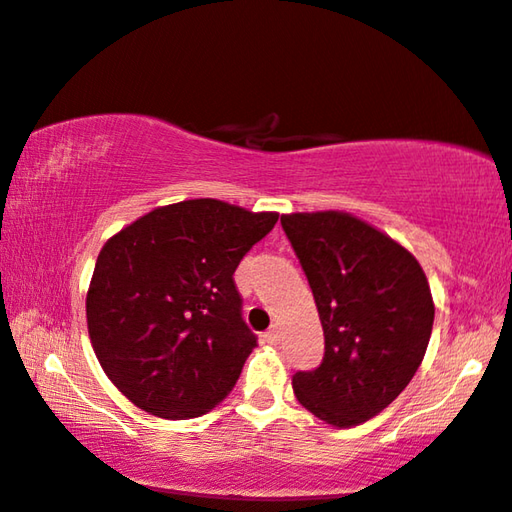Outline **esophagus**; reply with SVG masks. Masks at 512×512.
I'll return each instance as SVG.
<instances>
[{"label": "esophagus", "instance_id": "1", "mask_svg": "<svg viewBox=\"0 0 512 512\" xmlns=\"http://www.w3.org/2000/svg\"><path fill=\"white\" fill-rule=\"evenodd\" d=\"M264 339L269 344H278L280 342V330H278V326H271L269 330L264 332Z\"/></svg>", "mask_w": 512, "mask_h": 512}]
</instances>
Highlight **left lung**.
<instances>
[{
    "label": "left lung",
    "mask_w": 512,
    "mask_h": 512,
    "mask_svg": "<svg viewBox=\"0 0 512 512\" xmlns=\"http://www.w3.org/2000/svg\"><path fill=\"white\" fill-rule=\"evenodd\" d=\"M314 294L326 353L291 378L298 403L326 424L376 417L415 376L431 339L435 305L415 255L346 212L285 214Z\"/></svg>",
    "instance_id": "left-lung-1"
}]
</instances>
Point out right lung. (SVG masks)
<instances>
[{"label": "right lung", "instance_id": "obj_1", "mask_svg": "<svg viewBox=\"0 0 512 512\" xmlns=\"http://www.w3.org/2000/svg\"><path fill=\"white\" fill-rule=\"evenodd\" d=\"M278 223L198 198L157 207L104 243L86 296L93 351L136 408L191 419L216 408L257 346L234 271Z\"/></svg>", "mask_w": 512, "mask_h": 512}]
</instances>
